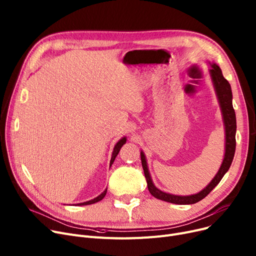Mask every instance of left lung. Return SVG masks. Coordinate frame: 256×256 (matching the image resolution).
I'll return each instance as SVG.
<instances>
[{
    "label": "left lung",
    "mask_w": 256,
    "mask_h": 256,
    "mask_svg": "<svg viewBox=\"0 0 256 256\" xmlns=\"http://www.w3.org/2000/svg\"><path fill=\"white\" fill-rule=\"evenodd\" d=\"M210 66L212 68L210 70V74L212 76L214 91H216L217 98L219 100V104H220L222 116H223V122L225 126V154H224L223 162L216 176H214L212 182L204 188L202 191H200L199 193L193 194V195L178 196V195H173V194L160 191L154 184L150 171H148V167H147L145 156L143 152H141V163L144 170V176L147 182V186H148V191L154 197L163 201H167V202L176 204H194L198 202V201L202 200L206 196H208V194L214 189V188L220 182V180L224 176V174L228 171V169H230L232 163L234 152H236V113L232 106V87H230V84L228 83V80L223 76L220 67L216 63H212Z\"/></svg>",
    "instance_id": "obj_1"
}]
</instances>
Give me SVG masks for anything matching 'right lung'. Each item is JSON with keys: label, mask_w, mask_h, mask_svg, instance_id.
Here are the masks:
<instances>
[{"label": "right lung", "mask_w": 256, "mask_h": 256, "mask_svg": "<svg viewBox=\"0 0 256 256\" xmlns=\"http://www.w3.org/2000/svg\"><path fill=\"white\" fill-rule=\"evenodd\" d=\"M126 142V137H124V138H121V139L116 143V145H115V147H114L113 154H112L111 160H110V167L112 166V164H113V162H114V160H115V158L117 156V154H118V152H119L120 148H121V147H122V145H124ZM106 190H104L100 195H98V197H96L94 199L89 200V201H86V202L78 204V206H88V204H96V202H98V201H100V200L106 196Z\"/></svg>", "instance_id": "add662e5"}]
</instances>
